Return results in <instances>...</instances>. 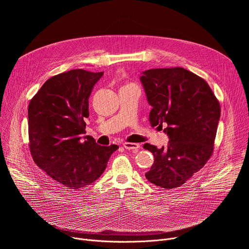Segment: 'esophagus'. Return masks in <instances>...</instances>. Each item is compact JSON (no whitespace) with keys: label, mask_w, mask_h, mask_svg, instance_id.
<instances>
[{"label":"esophagus","mask_w":249,"mask_h":249,"mask_svg":"<svg viewBox=\"0 0 249 249\" xmlns=\"http://www.w3.org/2000/svg\"><path fill=\"white\" fill-rule=\"evenodd\" d=\"M123 147L127 150H138L140 148V145L137 143H129V142H126V143L123 144Z\"/></svg>","instance_id":"1"}]
</instances>
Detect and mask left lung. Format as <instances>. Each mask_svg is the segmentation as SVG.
Here are the masks:
<instances>
[{
  "label": "left lung",
  "mask_w": 249,
  "mask_h": 249,
  "mask_svg": "<svg viewBox=\"0 0 249 249\" xmlns=\"http://www.w3.org/2000/svg\"><path fill=\"white\" fill-rule=\"evenodd\" d=\"M141 82L152 106L151 125L165 126L169 137L167 147L144 145L155 158L146 177L165 189L179 187L213 155L220 102L204 79L180 67L147 70Z\"/></svg>",
  "instance_id": "1"
}]
</instances>
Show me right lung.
<instances>
[{
  "mask_svg": "<svg viewBox=\"0 0 249 249\" xmlns=\"http://www.w3.org/2000/svg\"><path fill=\"white\" fill-rule=\"evenodd\" d=\"M103 72L71 70L47 80L28 105L29 150L34 162L68 189L103 173L117 145L99 146L85 136L89 97Z\"/></svg>",
  "mask_w": 249,
  "mask_h": 249,
  "instance_id": "right-lung-1",
  "label": "right lung"
}]
</instances>
